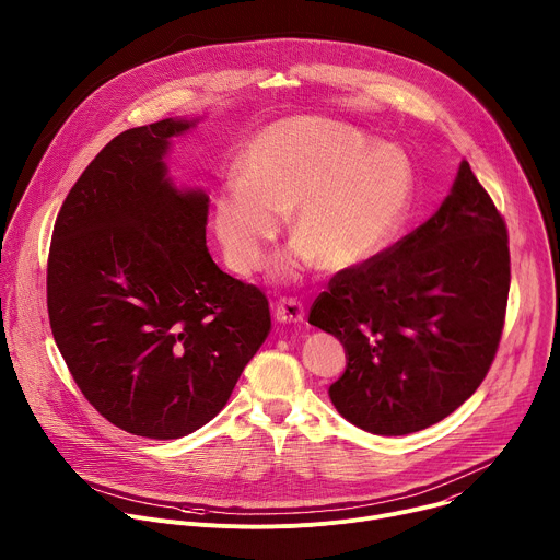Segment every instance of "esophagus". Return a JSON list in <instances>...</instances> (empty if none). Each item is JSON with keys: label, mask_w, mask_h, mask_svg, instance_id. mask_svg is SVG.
Listing matches in <instances>:
<instances>
[{"label": "esophagus", "mask_w": 560, "mask_h": 560, "mask_svg": "<svg viewBox=\"0 0 560 560\" xmlns=\"http://www.w3.org/2000/svg\"><path fill=\"white\" fill-rule=\"evenodd\" d=\"M277 322L281 324H301L303 322V305L296 299H279L275 305Z\"/></svg>", "instance_id": "esophagus-1"}]
</instances>
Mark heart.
I'll return each mask as SVG.
<instances>
[{
  "label": "heart",
  "instance_id": "heart-1",
  "mask_svg": "<svg viewBox=\"0 0 560 560\" xmlns=\"http://www.w3.org/2000/svg\"><path fill=\"white\" fill-rule=\"evenodd\" d=\"M365 145L354 128L314 117L259 132L238 159L242 179L225 182L214 197L212 223L228 266L257 272L290 212L296 242L277 261L281 279L316 261L348 270L383 250L408 212L412 171L396 148Z\"/></svg>",
  "mask_w": 560,
  "mask_h": 560
}]
</instances>
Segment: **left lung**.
<instances>
[{
  "mask_svg": "<svg viewBox=\"0 0 560 560\" xmlns=\"http://www.w3.org/2000/svg\"><path fill=\"white\" fill-rule=\"evenodd\" d=\"M508 292V225L460 162L423 225L337 272L310 307L307 322L346 348V372L328 389L339 415L381 436L450 417L497 357Z\"/></svg>",
  "mask_w": 560,
  "mask_h": 560,
  "instance_id": "8db88e82",
  "label": "left lung"
}]
</instances>
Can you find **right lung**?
<instances>
[{
    "label": "right lung",
    "instance_id": "1",
    "mask_svg": "<svg viewBox=\"0 0 560 560\" xmlns=\"http://www.w3.org/2000/svg\"><path fill=\"white\" fill-rule=\"evenodd\" d=\"M162 119L108 141L52 230L46 301L55 343L89 404L156 441L212 421L270 332L266 294L212 261L208 197L166 177Z\"/></svg>",
    "mask_w": 560,
    "mask_h": 560
}]
</instances>
